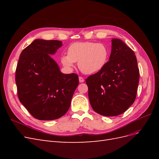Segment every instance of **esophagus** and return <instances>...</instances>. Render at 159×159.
Here are the masks:
<instances>
[{"mask_svg": "<svg viewBox=\"0 0 159 159\" xmlns=\"http://www.w3.org/2000/svg\"><path fill=\"white\" fill-rule=\"evenodd\" d=\"M79 81H80V83H83L84 81V79L82 78V77L80 76V77H79Z\"/></svg>", "mask_w": 159, "mask_h": 159, "instance_id": "obj_1", "label": "esophagus"}]
</instances>
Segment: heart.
Returning <instances> with one entry per match:
<instances>
[{
    "label": "heart",
    "instance_id": "obj_1",
    "mask_svg": "<svg viewBox=\"0 0 159 159\" xmlns=\"http://www.w3.org/2000/svg\"><path fill=\"white\" fill-rule=\"evenodd\" d=\"M68 55L61 57V63L67 68L78 62L80 70L85 74H93L102 70L107 65L110 56L109 47L103 43L80 42L71 44Z\"/></svg>",
    "mask_w": 159,
    "mask_h": 159
}]
</instances>
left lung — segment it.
<instances>
[{
	"instance_id": "1",
	"label": "left lung",
	"mask_w": 159,
	"mask_h": 159,
	"mask_svg": "<svg viewBox=\"0 0 159 159\" xmlns=\"http://www.w3.org/2000/svg\"><path fill=\"white\" fill-rule=\"evenodd\" d=\"M107 65L85 80L93 109L104 116L121 115L134 103L139 70L134 52L120 39H112Z\"/></svg>"
}]
</instances>
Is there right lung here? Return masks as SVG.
<instances>
[{"mask_svg": "<svg viewBox=\"0 0 159 159\" xmlns=\"http://www.w3.org/2000/svg\"><path fill=\"white\" fill-rule=\"evenodd\" d=\"M61 46L60 40L36 39L19 57L15 75L18 97L37 119L50 121L65 115L79 84L78 74L61 73L50 57Z\"/></svg>", "mask_w": 159, "mask_h": 159, "instance_id": "add662e5", "label": "right lung"}]
</instances>
